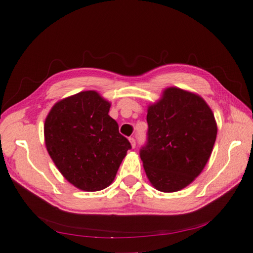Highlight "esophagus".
<instances>
[{
  "mask_svg": "<svg viewBox=\"0 0 253 253\" xmlns=\"http://www.w3.org/2000/svg\"><path fill=\"white\" fill-rule=\"evenodd\" d=\"M129 142H130V144H131V147H132V148H135V147H136V140H135V138H133V137H130V138H129Z\"/></svg>",
  "mask_w": 253,
  "mask_h": 253,
  "instance_id": "esophagus-1",
  "label": "esophagus"
}]
</instances>
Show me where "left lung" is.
I'll return each mask as SVG.
<instances>
[{
    "instance_id": "8db88e82",
    "label": "left lung",
    "mask_w": 253,
    "mask_h": 253,
    "mask_svg": "<svg viewBox=\"0 0 253 253\" xmlns=\"http://www.w3.org/2000/svg\"><path fill=\"white\" fill-rule=\"evenodd\" d=\"M148 142L140 150L148 179L155 189L175 192L190 185L211 157L217 125L200 95L166 88L148 106Z\"/></svg>"
}]
</instances>
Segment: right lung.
Masks as SVG:
<instances>
[{"label": "right lung", "mask_w": 253, "mask_h": 253, "mask_svg": "<svg viewBox=\"0 0 253 253\" xmlns=\"http://www.w3.org/2000/svg\"><path fill=\"white\" fill-rule=\"evenodd\" d=\"M110 107L96 91H82L56 102L45 118L47 152L64 178L80 190L109 187L131 148Z\"/></svg>", "instance_id": "1"}]
</instances>
